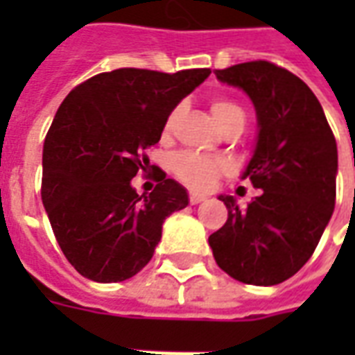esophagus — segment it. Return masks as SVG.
<instances>
[{
    "mask_svg": "<svg viewBox=\"0 0 355 355\" xmlns=\"http://www.w3.org/2000/svg\"><path fill=\"white\" fill-rule=\"evenodd\" d=\"M188 201H190L192 205H198V203H201V201H205V198L200 196V193H190V196H188Z\"/></svg>",
    "mask_w": 355,
    "mask_h": 355,
    "instance_id": "esophagus-1",
    "label": "esophagus"
}]
</instances>
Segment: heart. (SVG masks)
Instances as JSON below:
<instances>
[{"label": "heart", "instance_id": "1", "mask_svg": "<svg viewBox=\"0 0 355 355\" xmlns=\"http://www.w3.org/2000/svg\"><path fill=\"white\" fill-rule=\"evenodd\" d=\"M211 112H213L216 123L220 125L223 131L232 125L245 123V114H243L241 106L230 98H215L211 102ZM180 114H182V106H175L169 112V116L165 117V123H163L165 137H169L173 132ZM169 169L178 182H182L186 188L196 190V192H205L215 184L218 178L230 173V163L224 157L198 154L192 150H182V152L171 155Z\"/></svg>", "mask_w": 355, "mask_h": 355}]
</instances>
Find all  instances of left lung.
<instances>
[{"label": "left lung", "mask_w": 355, "mask_h": 355, "mask_svg": "<svg viewBox=\"0 0 355 355\" xmlns=\"http://www.w3.org/2000/svg\"><path fill=\"white\" fill-rule=\"evenodd\" d=\"M257 108L259 139L243 178L261 188L247 209L220 196L228 220L209 236L218 268L249 285H277L304 266L336 200V140L312 89L268 60L215 70Z\"/></svg>", "instance_id": "1"}]
</instances>
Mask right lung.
<instances>
[{
	"mask_svg": "<svg viewBox=\"0 0 355 355\" xmlns=\"http://www.w3.org/2000/svg\"><path fill=\"white\" fill-rule=\"evenodd\" d=\"M209 68L177 73L119 68L73 87L43 144L42 200L58 245L81 275L125 282L152 261L163 220L188 196L159 167L155 188L131 186L148 171L146 150L162 139L165 117L207 80ZM154 167V165H152Z\"/></svg>",
	"mask_w": 355,
	"mask_h": 355,
	"instance_id": "add662e5",
	"label": "right lung"
}]
</instances>
